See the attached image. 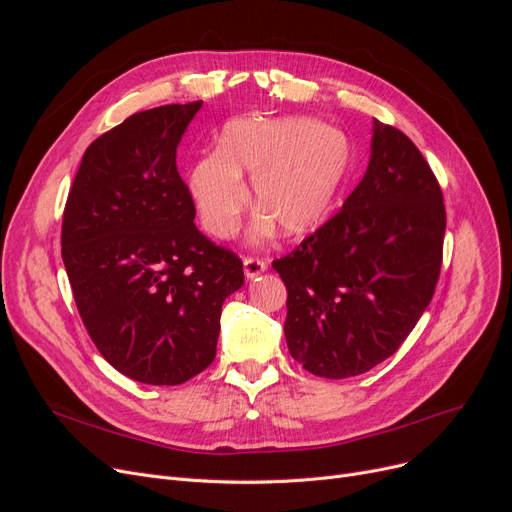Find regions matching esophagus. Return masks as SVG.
Wrapping results in <instances>:
<instances>
[{"instance_id":"obj_1","label":"esophagus","mask_w":512,"mask_h":512,"mask_svg":"<svg viewBox=\"0 0 512 512\" xmlns=\"http://www.w3.org/2000/svg\"><path fill=\"white\" fill-rule=\"evenodd\" d=\"M242 265H245V276L247 278H257L267 270V261L259 257H245L242 259Z\"/></svg>"}]
</instances>
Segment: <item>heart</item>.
Here are the masks:
<instances>
[{
	"label": "heart",
	"instance_id": "1",
	"mask_svg": "<svg viewBox=\"0 0 512 512\" xmlns=\"http://www.w3.org/2000/svg\"><path fill=\"white\" fill-rule=\"evenodd\" d=\"M348 166L351 145L336 128L309 118H240L224 128L218 149L195 161L188 188L205 230L226 238L247 205L240 176L251 174L253 232L278 226L284 236H303L328 218Z\"/></svg>",
	"mask_w": 512,
	"mask_h": 512
}]
</instances>
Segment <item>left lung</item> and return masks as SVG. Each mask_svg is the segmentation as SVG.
<instances>
[{
  "instance_id": "1",
  "label": "left lung",
  "mask_w": 512,
  "mask_h": 512,
  "mask_svg": "<svg viewBox=\"0 0 512 512\" xmlns=\"http://www.w3.org/2000/svg\"><path fill=\"white\" fill-rule=\"evenodd\" d=\"M444 230L436 174L405 132L373 120L363 180L272 263L288 290L284 334L294 361L344 380L394 355L434 297Z\"/></svg>"
}]
</instances>
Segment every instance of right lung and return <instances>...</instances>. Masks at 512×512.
<instances>
[{
  "label": "right lung",
  "mask_w": 512,
  "mask_h": 512,
  "mask_svg": "<svg viewBox=\"0 0 512 512\" xmlns=\"http://www.w3.org/2000/svg\"><path fill=\"white\" fill-rule=\"evenodd\" d=\"M203 101L128 116L80 161L62 218V259L80 319L126 378L176 386L215 359L242 261L195 226L176 147Z\"/></svg>",
  "instance_id": "1"
}]
</instances>
